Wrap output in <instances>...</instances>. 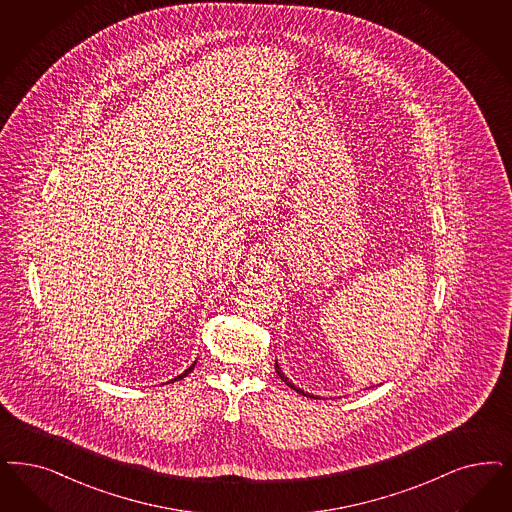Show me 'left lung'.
<instances>
[{"mask_svg":"<svg viewBox=\"0 0 512 512\" xmlns=\"http://www.w3.org/2000/svg\"><path fill=\"white\" fill-rule=\"evenodd\" d=\"M276 372H278V376H280V378H282L283 382H285V384H287V386H289V388L295 389V391H297V393H302V395H306V397H312V395H310V393H304V391H302V389L297 388V386H295V384H291V382H289V378H287V376H285V374H283L282 369H280V365H278V363H276Z\"/></svg>","mask_w":512,"mask_h":512,"instance_id":"left-lung-1","label":"left lung"}]
</instances>
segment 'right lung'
Returning <instances> with one entry per match:
<instances>
[{
    "mask_svg": "<svg viewBox=\"0 0 512 512\" xmlns=\"http://www.w3.org/2000/svg\"><path fill=\"white\" fill-rule=\"evenodd\" d=\"M194 365H196V363H193V365H191V367H189V369H187V371L183 372V374H179V376H177V378H179V380H181V378H183V376H187V374H189V372L193 371ZM177 378H174V380H177ZM174 380H172V382H174Z\"/></svg>",
    "mask_w": 512,
    "mask_h": 512,
    "instance_id": "add662e5",
    "label": "right lung"
}]
</instances>
